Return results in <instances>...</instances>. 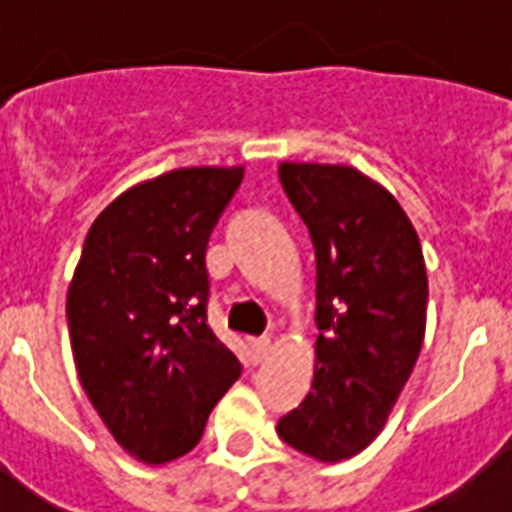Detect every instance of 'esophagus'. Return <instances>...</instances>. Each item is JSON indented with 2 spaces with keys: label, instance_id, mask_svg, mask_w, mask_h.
Segmentation results:
<instances>
[{
  "label": "esophagus",
  "instance_id": "esophagus-1",
  "mask_svg": "<svg viewBox=\"0 0 512 512\" xmlns=\"http://www.w3.org/2000/svg\"><path fill=\"white\" fill-rule=\"evenodd\" d=\"M268 354H271V337H257V340H252V356H255V362H263Z\"/></svg>",
  "mask_w": 512,
  "mask_h": 512
}]
</instances>
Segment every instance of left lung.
<instances>
[{"label":"left lung","instance_id":"1","mask_svg":"<svg viewBox=\"0 0 512 512\" xmlns=\"http://www.w3.org/2000/svg\"><path fill=\"white\" fill-rule=\"evenodd\" d=\"M282 189L318 260V340L310 395L279 439L321 463L376 439L425 340L428 274L414 224L389 191L345 164H279Z\"/></svg>","mask_w":512,"mask_h":512}]
</instances>
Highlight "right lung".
Instances as JSON below:
<instances>
[{
    "label": "right lung",
    "mask_w": 512,
    "mask_h": 512,
    "mask_svg": "<svg viewBox=\"0 0 512 512\" xmlns=\"http://www.w3.org/2000/svg\"><path fill=\"white\" fill-rule=\"evenodd\" d=\"M244 167H186L106 205L68 285L76 373L123 450L161 466L197 447L241 362L208 326L205 249Z\"/></svg>",
    "instance_id": "1"
}]
</instances>
